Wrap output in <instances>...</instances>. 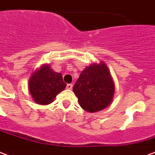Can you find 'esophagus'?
I'll list each match as a JSON object with an SVG mask.
<instances>
[{"instance_id": "obj_1", "label": "esophagus", "mask_w": 155, "mask_h": 155, "mask_svg": "<svg viewBox=\"0 0 155 155\" xmlns=\"http://www.w3.org/2000/svg\"><path fill=\"white\" fill-rule=\"evenodd\" d=\"M67 88H68V89H69V90H71V89L73 88V84H68V85H67Z\"/></svg>"}]
</instances>
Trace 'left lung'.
<instances>
[{
    "instance_id": "8db88e82",
    "label": "left lung",
    "mask_w": 155,
    "mask_h": 155,
    "mask_svg": "<svg viewBox=\"0 0 155 155\" xmlns=\"http://www.w3.org/2000/svg\"><path fill=\"white\" fill-rule=\"evenodd\" d=\"M73 90L80 106L86 111L94 113L109 105L115 87L109 68L101 63L91 64L82 71Z\"/></svg>"
}]
</instances>
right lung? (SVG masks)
I'll return each instance as SVG.
<instances>
[{"mask_svg": "<svg viewBox=\"0 0 155 155\" xmlns=\"http://www.w3.org/2000/svg\"><path fill=\"white\" fill-rule=\"evenodd\" d=\"M66 86L62 74L55 73L48 64L36 71L28 82L29 91L34 101L43 105L51 103L57 94L64 90Z\"/></svg>", "mask_w": 155, "mask_h": 155, "instance_id": "1", "label": "right lung"}]
</instances>
